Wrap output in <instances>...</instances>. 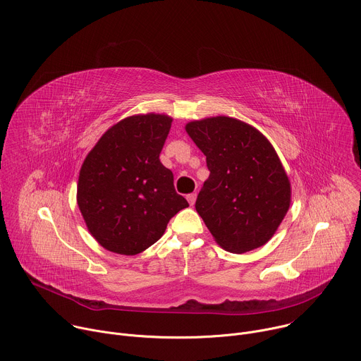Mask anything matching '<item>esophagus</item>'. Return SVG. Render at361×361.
Instances as JSON below:
<instances>
[{"mask_svg":"<svg viewBox=\"0 0 361 361\" xmlns=\"http://www.w3.org/2000/svg\"><path fill=\"white\" fill-rule=\"evenodd\" d=\"M186 199H188L189 205L193 207V205H195V201H196V193H189V195L186 196Z\"/></svg>","mask_w":361,"mask_h":361,"instance_id":"obj_1","label":"esophagus"}]
</instances>
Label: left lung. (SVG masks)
I'll use <instances>...</instances> for the list:
<instances>
[{
  "label": "left lung",
  "mask_w": 361,
  "mask_h": 361,
  "mask_svg": "<svg viewBox=\"0 0 361 361\" xmlns=\"http://www.w3.org/2000/svg\"><path fill=\"white\" fill-rule=\"evenodd\" d=\"M185 130L207 156L211 173L195 208L216 244L233 254L265 245L291 204V183L274 146L228 116L193 120Z\"/></svg>",
  "instance_id": "1"
}]
</instances>
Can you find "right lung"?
Wrapping results in <instances>:
<instances>
[{
	"label": "right lung",
	"instance_id": "obj_1",
	"mask_svg": "<svg viewBox=\"0 0 361 361\" xmlns=\"http://www.w3.org/2000/svg\"><path fill=\"white\" fill-rule=\"evenodd\" d=\"M172 126L168 114H135L104 132L86 156L77 205L89 232L107 251L136 255L165 233L188 201L159 154Z\"/></svg>",
	"mask_w": 361,
	"mask_h": 361
}]
</instances>
